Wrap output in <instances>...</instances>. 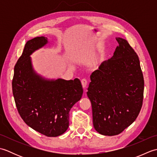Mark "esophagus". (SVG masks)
I'll use <instances>...</instances> for the list:
<instances>
[{
  "label": "esophagus",
  "instance_id": "esophagus-1",
  "mask_svg": "<svg viewBox=\"0 0 157 157\" xmlns=\"http://www.w3.org/2000/svg\"><path fill=\"white\" fill-rule=\"evenodd\" d=\"M81 82H82V87L84 88H86V86H87V84H88V81H87V79H82V81H81Z\"/></svg>",
  "mask_w": 157,
  "mask_h": 157
}]
</instances>
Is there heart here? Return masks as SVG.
Segmentation results:
<instances>
[{
    "label": "heart",
    "mask_w": 157,
    "mask_h": 157,
    "mask_svg": "<svg viewBox=\"0 0 157 157\" xmlns=\"http://www.w3.org/2000/svg\"><path fill=\"white\" fill-rule=\"evenodd\" d=\"M103 58H104V56H103V55H100L98 56V61H102V60L103 59Z\"/></svg>",
    "instance_id": "b5f03b06"
}]
</instances>
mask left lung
Instances as JSON below:
<instances>
[{
    "mask_svg": "<svg viewBox=\"0 0 157 157\" xmlns=\"http://www.w3.org/2000/svg\"><path fill=\"white\" fill-rule=\"evenodd\" d=\"M116 40L113 56L92 73L87 92L94 128L109 136L119 134L137 118L144 88L137 54L126 40Z\"/></svg>",
    "mask_w": 157,
    "mask_h": 157,
    "instance_id": "1",
    "label": "left lung"
}]
</instances>
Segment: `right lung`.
Segmentation results:
<instances>
[{"label":"right lung","instance_id":"obj_1","mask_svg":"<svg viewBox=\"0 0 157 157\" xmlns=\"http://www.w3.org/2000/svg\"><path fill=\"white\" fill-rule=\"evenodd\" d=\"M48 43L36 37L26 42L14 68L13 94L20 116L33 129L56 137L69 127L70 109L81 99L83 88L78 78L47 79L33 69L30 55Z\"/></svg>","mask_w":157,"mask_h":157}]
</instances>
